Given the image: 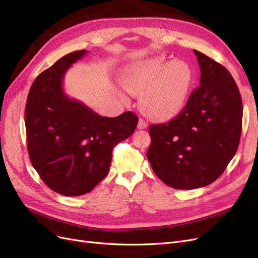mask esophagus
I'll list each match as a JSON object with an SVG mask.
<instances>
[{
	"label": "esophagus",
	"mask_w": 258,
	"mask_h": 258,
	"mask_svg": "<svg viewBox=\"0 0 258 258\" xmlns=\"http://www.w3.org/2000/svg\"><path fill=\"white\" fill-rule=\"evenodd\" d=\"M146 128H147V122L143 118H140L139 123H138V129L142 130V129H146Z\"/></svg>",
	"instance_id": "1"
}]
</instances>
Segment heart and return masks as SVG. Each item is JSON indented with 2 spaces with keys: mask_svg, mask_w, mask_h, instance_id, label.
<instances>
[{
  "mask_svg": "<svg viewBox=\"0 0 258 258\" xmlns=\"http://www.w3.org/2000/svg\"><path fill=\"white\" fill-rule=\"evenodd\" d=\"M194 72L188 62L169 61L157 54L128 67L122 84L131 92L143 93L144 110L159 119H169L181 112L188 98Z\"/></svg>",
  "mask_w": 258,
  "mask_h": 258,
  "instance_id": "1",
  "label": "heart"
}]
</instances>
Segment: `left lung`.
Here are the masks:
<instances>
[{"mask_svg": "<svg viewBox=\"0 0 258 258\" xmlns=\"http://www.w3.org/2000/svg\"><path fill=\"white\" fill-rule=\"evenodd\" d=\"M200 86L174 119L152 124L146 156L155 174L176 189L213 183L235 156L242 131V100L228 70L194 50Z\"/></svg>", "mask_w": 258, "mask_h": 258, "instance_id": "left-lung-1", "label": "left lung"}]
</instances>
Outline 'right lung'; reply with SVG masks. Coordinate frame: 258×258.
Listing matches in <instances>:
<instances>
[{"mask_svg": "<svg viewBox=\"0 0 258 258\" xmlns=\"http://www.w3.org/2000/svg\"><path fill=\"white\" fill-rule=\"evenodd\" d=\"M87 50L66 54L31 86L25 112L27 144L33 168L50 189L63 196L91 191L110 170L116 144L134 134L132 112L100 116L63 90L69 68Z\"/></svg>", "mask_w": 258, "mask_h": 258, "instance_id": "obj_1", "label": "right lung"}]
</instances>
